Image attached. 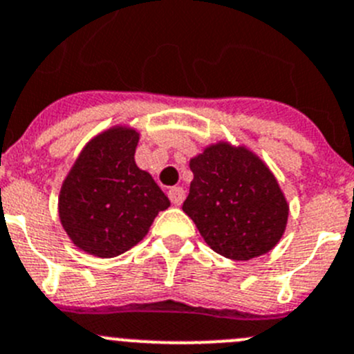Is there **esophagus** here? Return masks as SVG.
Listing matches in <instances>:
<instances>
[{"label": "esophagus", "mask_w": 354, "mask_h": 354, "mask_svg": "<svg viewBox=\"0 0 354 354\" xmlns=\"http://www.w3.org/2000/svg\"><path fill=\"white\" fill-rule=\"evenodd\" d=\"M167 195H169L171 202H173L174 205H181L185 201V190L181 187H173L169 188V192H167Z\"/></svg>", "instance_id": "1"}]
</instances>
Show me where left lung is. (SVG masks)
<instances>
[{
	"label": "left lung",
	"instance_id": "left-lung-1",
	"mask_svg": "<svg viewBox=\"0 0 354 354\" xmlns=\"http://www.w3.org/2000/svg\"><path fill=\"white\" fill-rule=\"evenodd\" d=\"M194 181L183 211L207 245L247 261L279 243L289 205L272 171L249 150L218 143L190 160Z\"/></svg>",
	"mask_w": 354,
	"mask_h": 354
}]
</instances>
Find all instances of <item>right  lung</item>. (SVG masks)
<instances>
[{"instance_id":"right-lung-1","label":"right lung","mask_w":354,"mask_h":354,"mask_svg":"<svg viewBox=\"0 0 354 354\" xmlns=\"http://www.w3.org/2000/svg\"><path fill=\"white\" fill-rule=\"evenodd\" d=\"M138 133L112 128L91 140L65 178L62 226L84 252L114 257L140 242L169 198L135 162Z\"/></svg>"}]
</instances>
